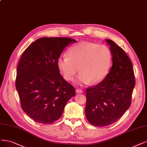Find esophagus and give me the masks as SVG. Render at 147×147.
<instances>
[{
	"instance_id": "34e87169",
	"label": "esophagus",
	"mask_w": 147,
	"mask_h": 147,
	"mask_svg": "<svg viewBox=\"0 0 147 147\" xmlns=\"http://www.w3.org/2000/svg\"><path fill=\"white\" fill-rule=\"evenodd\" d=\"M76 92H77V93H82L83 90L80 89H77V90H76Z\"/></svg>"
}]
</instances>
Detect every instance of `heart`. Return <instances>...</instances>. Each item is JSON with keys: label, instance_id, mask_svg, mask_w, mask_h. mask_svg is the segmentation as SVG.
Wrapping results in <instances>:
<instances>
[{"label": "heart", "instance_id": "b5f03b06", "mask_svg": "<svg viewBox=\"0 0 147 147\" xmlns=\"http://www.w3.org/2000/svg\"><path fill=\"white\" fill-rule=\"evenodd\" d=\"M67 54L68 57L62 55L58 58V67L67 81L73 80L80 70L77 82L81 84L102 82L112 66V52L105 44L81 42L70 47Z\"/></svg>", "mask_w": 147, "mask_h": 147}]
</instances>
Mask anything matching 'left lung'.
I'll return each instance as SVG.
<instances>
[{
  "label": "left lung",
  "mask_w": 147,
  "mask_h": 147,
  "mask_svg": "<svg viewBox=\"0 0 147 147\" xmlns=\"http://www.w3.org/2000/svg\"><path fill=\"white\" fill-rule=\"evenodd\" d=\"M113 55V66L102 82L86 89L85 114L95 126H105L119 119L131 105L135 86L133 64L124 50L106 39Z\"/></svg>",
  "instance_id": "obj_1"
}]
</instances>
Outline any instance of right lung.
<instances>
[{"instance_id": "right-lung-1", "label": "right lung", "mask_w": 147, "mask_h": 147, "mask_svg": "<svg viewBox=\"0 0 147 147\" xmlns=\"http://www.w3.org/2000/svg\"><path fill=\"white\" fill-rule=\"evenodd\" d=\"M69 38H41L25 49L17 67L16 88L21 108L37 122L50 124L61 117L75 88L59 73L57 60Z\"/></svg>"}]
</instances>
